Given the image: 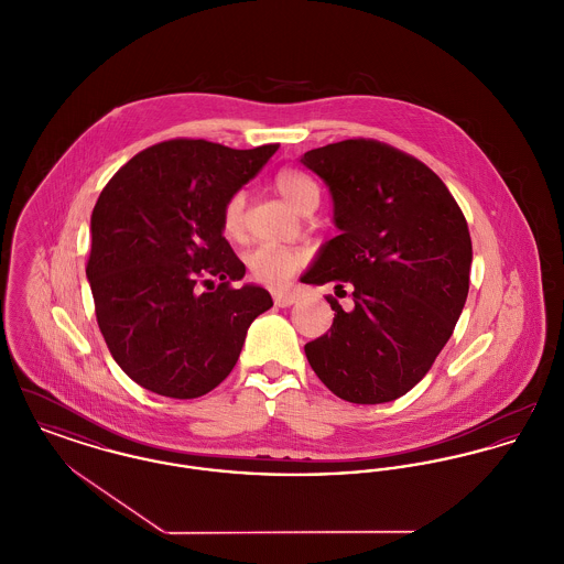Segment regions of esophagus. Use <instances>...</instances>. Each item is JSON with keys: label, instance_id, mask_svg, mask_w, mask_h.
Listing matches in <instances>:
<instances>
[{"label": "esophagus", "instance_id": "obj_1", "mask_svg": "<svg viewBox=\"0 0 564 564\" xmlns=\"http://www.w3.org/2000/svg\"><path fill=\"white\" fill-rule=\"evenodd\" d=\"M274 304L276 306H281V308H285V306H292V304H296L299 302V296L296 294H292V292H276L274 296Z\"/></svg>", "mask_w": 564, "mask_h": 564}]
</instances>
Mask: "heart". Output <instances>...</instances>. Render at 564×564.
Wrapping results in <instances>:
<instances>
[{
  "mask_svg": "<svg viewBox=\"0 0 564 564\" xmlns=\"http://www.w3.org/2000/svg\"><path fill=\"white\" fill-rule=\"evenodd\" d=\"M274 189L281 194L292 208L299 213L311 210L319 202L317 183L294 167H285L274 176ZM221 228L226 236L238 238L245 230V196L234 194L226 202L221 213ZM308 253L300 247H283V245H260L247 253L245 262L251 276L270 288L285 285L294 272L306 264Z\"/></svg>",
  "mask_w": 564,
  "mask_h": 564,
  "instance_id": "b5f03b06",
  "label": "heart"
}]
</instances>
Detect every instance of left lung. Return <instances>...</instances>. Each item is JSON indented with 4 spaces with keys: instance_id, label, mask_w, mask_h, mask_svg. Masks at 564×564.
Returning a JSON list of instances; mask_svg holds the SVG:
<instances>
[{
    "instance_id": "obj_1",
    "label": "left lung",
    "mask_w": 564,
    "mask_h": 564,
    "mask_svg": "<svg viewBox=\"0 0 564 564\" xmlns=\"http://www.w3.org/2000/svg\"><path fill=\"white\" fill-rule=\"evenodd\" d=\"M300 164L326 183L338 230L300 281L354 285L351 311L328 299L332 328L304 345L306 360L347 402L397 400L463 313L473 262L463 210L431 167L377 140L319 147Z\"/></svg>"
}]
</instances>
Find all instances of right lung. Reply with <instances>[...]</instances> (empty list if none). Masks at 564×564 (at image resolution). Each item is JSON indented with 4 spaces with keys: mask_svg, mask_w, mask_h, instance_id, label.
I'll return each mask as SVG.
<instances>
[{
    "mask_svg": "<svg viewBox=\"0 0 564 564\" xmlns=\"http://www.w3.org/2000/svg\"><path fill=\"white\" fill-rule=\"evenodd\" d=\"M276 149L167 140L101 189L87 279L115 362L144 390L208 394L232 372L251 322L272 306L264 288L230 285L245 264L224 238L221 213Z\"/></svg>",
    "mask_w": 564,
    "mask_h": 564,
    "instance_id": "1",
    "label": "right lung"
}]
</instances>
